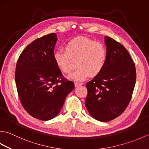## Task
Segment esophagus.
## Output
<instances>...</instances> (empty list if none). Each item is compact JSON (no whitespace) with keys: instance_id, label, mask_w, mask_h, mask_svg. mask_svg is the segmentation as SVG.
<instances>
[{"instance_id":"34e87169","label":"esophagus","mask_w":149,"mask_h":149,"mask_svg":"<svg viewBox=\"0 0 149 149\" xmlns=\"http://www.w3.org/2000/svg\"><path fill=\"white\" fill-rule=\"evenodd\" d=\"M83 84V83H79V82H75V87H77L79 86H81V85Z\"/></svg>"}]
</instances>
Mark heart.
<instances>
[{"label":"heart","instance_id":"b5f03b06","mask_svg":"<svg viewBox=\"0 0 149 149\" xmlns=\"http://www.w3.org/2000/svg\"><path fill=\"white\" fill-rule=\"evenodd\" d=\"M107 50L102 43L85 37H77L66 44L65 50H57L54 54L56 65L61 70L68 74L75 65L76 70L69 75L75 81H83L88 75H99L105 65Z\"/></svg>","mask_w":149,"mask_h":149}]
</instances>
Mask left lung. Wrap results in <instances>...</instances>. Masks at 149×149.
<instances>
[{
	"instance_id": "left-lung-1",
	"label": "left lung",
	"mask_w": 149,
	"mask_h": 149,
	"mask_svg": "<svg viewBox=\"0 0 149 149\" xmlns=\"http://www.w3.org/2000/svg\"><path fill=\"white\" fill-rule=\"evenodd\" d=\"M107 58L99 75L86 83L85 106L99 121L108 122L124 111L131 99L136 73L128 51L121 43L105 36Z\"/></svg>"
}]
</instances>
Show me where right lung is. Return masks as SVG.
Returning a JSON list of instances; mask_svg holds the SVG:
<instances>
[{
	"label": "right lung",
	"instance_id": "1",
	"mask_svg": "<svg viewBox=\"0 0 149 149\" xmlns=\"http://www.w3.org/2000/svg\"><path fill=\"white\" fill-rule=\"evenodd\" d=\"M57 42L51 33L31 43L19 56L15 82L22 106L34 118L51 120L61 111L74 83L63 77L54 58Z\"/></svg>",
	"mask_w": 149,
	"mask_h": 149
}]
</instances>
